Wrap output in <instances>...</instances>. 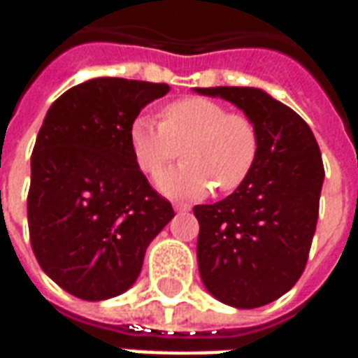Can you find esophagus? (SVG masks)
Returning a JSON list of instances; mask_svg holds the SVG:
<instances>
[{"instance_id":"obj_1","label":"esophagus","mask_w":358,"mask_h":358,"mask_svg":"<svg viewBox=\"0 0 358 358\" xmlns=\"http://www.w3.org/2000/svg\"><path fill=\"white\" fill-rule=\"evenodd\" d=\"M172 207H174V210H178V213H186V210L192 209V207H189V205H186V203H174Z\"/></svg>"}]
</instances>
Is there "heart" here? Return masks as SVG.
<instances>
[{"instance_id":"b5f03b06","label":"heart","mask_w":358,"mask_h":358,"mask_svg":"<svg viewBox=\"0 0 358 358\" xmlns=\"http://www.w3.org/2000/svg\"><path fill=\"white\" fill-rule=\"evenodd\" d=\"M130 149L145 174L184 155V163L157 174L155 186L171 197H203L213 189L230 194L249 178L259 157L255 122L241 113H228L207 97H184L169 103L163 120L140 115L130 124Z\"/></svg>"}]
</instances>
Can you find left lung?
Wrapping results in <instances>:
<instances>
[{"mask_svg": "<svg viewBox=\"0 0 358 358\" xmlns=\"http://www.w3.org/2000/svg\"><path fill=\"white\" fill-rule=\"evenodd\" d=\"M245 113L259 132L253 172L234 194L195 205L197 263L207 292L230 307L276 301L299 280L318 220L324 164L303 118L259 88H195Z\"/></svg>", "mask_w": 358, "mask_h": 358, "instance_id": "left-lung-1", "label": "left lung"}]
</instances>
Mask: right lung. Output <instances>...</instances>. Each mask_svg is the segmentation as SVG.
Wrapping results in <instances>:
<instances>
[{"mask_svg": "<svg viewBox=\"0 0 358 358\" xmlns=\"http://www.w3.org/2000/svg\"><path fill=\"white\" fill-rule=\"evenodd\" d=\"M166 92V84L92 78L43 118L30 159V243L43 272L78 299L124 293L174 217L130 149L132 120Z\"/></svg>", "mask_w": 358, "mask_h": 358, "instance_id": "add662e5", "label": "right lung"}]
</instances>
